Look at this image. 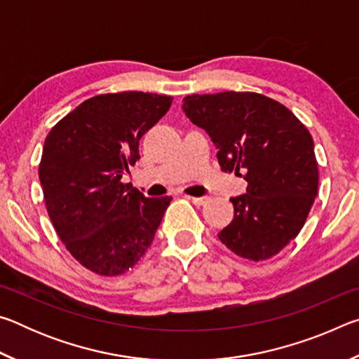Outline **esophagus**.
<instances>
[{
  "label": "esophagus",
  "mask_w": 359,
  "mask_h": 359,
  "mask_svg": "<svg viewBox=\"0 0 359 359\" xmlns=\"http://www.w3.org/2000/svg\"><path fill=\"white\" fill-rule=\"evenodd\" d=\"M185 198L190 199V201L196 205H204L205 203H208V198H193V196H185Z\"/></svg>",
  "instance_id": "34e87169"
}]
</instances>
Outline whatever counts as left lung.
<instances>
[{"label": "left lung", "instance_id": "1", "mask_svg": "<svg viewBox=\"0 0 359 359\" xmlns=\"http://www.w3.org/2000/svg\"><path fill=\"white\" fill-rule=\"evenodd\" d=\"M182 109L212 137L222 171L248 184L231 198L234 220L218 239L241 258L276 257L299 234L318 193L311 133L288 107L253 92L190 95Z\"/></svg>", "mask_w": 359, "mask_h": 359}]
</instances>
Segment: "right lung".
<instances>
[{
    "instance_id": "1",
    "label": "right lung",
    "mask_w": 359,
    "mask_h": 359,
    "mask_svg": "<svg viewBox=\"0 0 359 359\" xmlns=\"http://www.w3.org/2000/svg\"><path fill=\"white\" fill-rule=\"evenodd\" d=\"M172 96L121 92L93 96L46 137L39 180L48 217L72 257L95 274L121 276L151 245L171 198H145L121 177L139 141Z\"/></svg>"
}]
</instances>
